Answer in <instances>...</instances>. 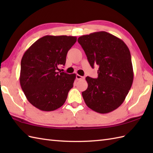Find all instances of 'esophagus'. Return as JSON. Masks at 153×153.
<instances>
[{
    "label": "esophagus",
    "mask_w": 153,
    "mask_h": 153,
    "mask_svg": "<svg viewBox=\"0 0 153 153\" xmlns=\"http://www.w3.org/2000/svg\"><path fill=\"white\" fill-rule=\"evenodd\" d=\"M76 78H77V80H82V79H84L85 77L82 76H80V75H79V74H77L76 75Z\"/></svg>",
    "instance_id": "esophagus-1"
}]
</instances>
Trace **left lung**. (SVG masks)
<instances>
[{
    "mask_svg": "<svg viewBox=\"0 0 153 153\" xmlns=\"http://www.w3.org/2000/svg\"><path fill=\"white\" fill-rule=\"evenodd\" d=\"M93 68L98 66L97 79L87 76L88 87L82 96L89 108L109 113L124 101L134 80L131 54L122 39L106 31L82 35L77 39Z\"/></svg>",
    "mask_w": 153,
    "mask_h": 153,
    "instance_id": "obj_1",
    "label": "left lung"
}]
</instances>
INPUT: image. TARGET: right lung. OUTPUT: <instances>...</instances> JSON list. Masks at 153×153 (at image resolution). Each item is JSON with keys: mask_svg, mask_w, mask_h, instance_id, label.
<instances>
[{"mask_svg": "<svg viewBox=\"0 0 153 153\" xmlns=\"http://www.w3.org/2000/svg\"><path fill=\"white\" fill-rule=\"evenodd\" d=\"M77 37L45 35L25 52L21 60L19 83L27 100L42 111L62 106L72 88L76 74L57 71L64 66L68 51Z\"/></svg>", "mask_w": 153, "mask_h": 153, "instance_id": "add662e5", "label": "right lung"}]
</instances>
